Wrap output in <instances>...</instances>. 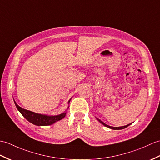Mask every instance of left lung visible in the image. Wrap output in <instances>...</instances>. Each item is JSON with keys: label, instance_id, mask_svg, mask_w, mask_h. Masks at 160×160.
<instances>
[{"label": "left lung", "instance_id": "1", "mask_svg": "<svg viewBox=\"0 0 160 160\" xmlns=\"http://www.w3.org/2000/svg\"><path fill=\"white\" fill-rule=\"evenodd\" d=\"M98 121L101 122V123H102L103 125H105L106 127H107V128H110V129H124V128H127L128 126H129V125L130 124H128V125H125V126H122V127H112V126H109V125H106V123H104V122H103V121H100V120H99L98 119Z\"/></svg>", "mask_w": 160, "mask_h": 160}]
</instances>
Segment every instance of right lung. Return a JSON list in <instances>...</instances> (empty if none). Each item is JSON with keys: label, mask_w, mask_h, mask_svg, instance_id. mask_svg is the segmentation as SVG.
<instances>
[{"label": "right lung", "mask_w": 160, "mask_h": 160, "mask_svg": "<svg viewBox=\"0 0 160 160\" xmlns=\"http://www.w3.org/2000/svg\"><path fill=\"white\" fill-rule=\"evenodd\" d=\"M70 101H69V103ZM15 104L17 108V109L20 111V112L22 114L26 119L31 122V123L38 126H45L49 125L54 123L59 120L65 117L66 112H63L61 114L57 115V116H47V115H43L38 113H35L31 111L22 108L20 106H18L16 102L14 101Z\"/></svg>", "instance_id": "add662e5"}]
</instances>
